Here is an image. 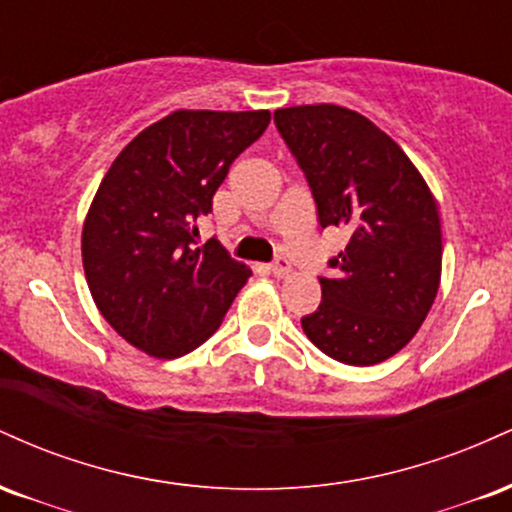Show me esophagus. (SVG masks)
<instances>
[{"mask_svg":"<svg viewBox=\"0 0 512 512\" xmlns=\"http://www.w3.org/2000/svg\"><path fill=\"white\" fill-rule=\"evenodd\" d=\"M269 272H272L276 279H284V276H289L291 274V262H289V257H276V260L269 264Z\"/></svg>","mask_w":512,"mask_h":512,"instance_id":"esophagus-1","label":"esophagus"}]
</instances>
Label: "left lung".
<instances>
[{
    "mask_svg": "<svg viewBox=\"0 0 512 512\" xmlns=\"http://www.w3.org/2000/svg\"><path fill=\"white\" fill-rule=\"evenodd\" d=\"M301 166L322 228L351 233L320 276L322 301L301 317L322 354L346 366L395 356L419 332L440 284L436 199L390 137L339 105H298L274 113Z\"/></svg>",
    "mask_w": 512,
    "mask_h": 512,
    "instance_id": "1",
    "label": "left lung"
}]
</instances>
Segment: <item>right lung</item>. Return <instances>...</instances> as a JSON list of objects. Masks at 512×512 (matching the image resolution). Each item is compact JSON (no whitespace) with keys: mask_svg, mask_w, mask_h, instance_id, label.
I'll return each instance as SVG.
<instances>
[{"mask_svg":"<svg viewBox=\"0 0 512 512\" xmlns=\"http://www.w3.org/2000/svg\"><path fill=\"white\" fill-rule=\"evenodd\" d=\"M269 120V110H175L105 173L81 233L86 281L110 327L146 354L178 358L207 342L252 274L219 240L197 248V221Z\"/></svg>","mask_w":512,"mask_h":512,"instance_id":"1","label":"right lung"}]
</instances>
